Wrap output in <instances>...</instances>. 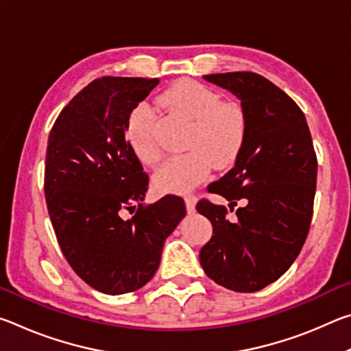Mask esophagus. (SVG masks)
<instances>
[{
  "label": "esophagus",
  "instance_id": "34e87169",
  "mask_svg": "<svg viewBox=\"0 0 351 351\" xmlns=\"http://www.w3.org/2000/svg\"><path fill=\"white\" fill-rule=\"evenodd\" d=\"M184 201H186V209L189 213H193L195 212V204H197V197L195 195H186V198H184Z\"/></svg>",
  "mask_w": 351,
  "mask_h": 351
}]
</instances>
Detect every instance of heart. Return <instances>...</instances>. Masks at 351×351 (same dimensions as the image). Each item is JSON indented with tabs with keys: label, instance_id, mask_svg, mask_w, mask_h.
Wrapping results in <instances>:
<instances>
[{
	"label": "heart",
	"instance_id": "obj_1",
	"mask_svg": "<svg viewBox=\"0 0 351 351\" xmlns=\"http://www.w3.org/2000/svg\"><path fill=\"white\" fill-rule=\"evenodd\" d=\"M167 108L192 122L187 153L169 158L154 173L159 190L186 193L209 176L212 165H232L246 145L249 119L245 108L224 102L223 96L199 82H182L164 94ZM158 112L145 102L134 106L127 121V139L142 162L153 164L161 156L156 136Z\"/></svg>",
	"mask_w": 351,
	"mask_h": 351
}]
</instances>
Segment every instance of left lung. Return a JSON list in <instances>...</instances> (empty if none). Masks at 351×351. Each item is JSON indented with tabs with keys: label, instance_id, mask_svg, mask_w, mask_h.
<instances>
[{
	"label": "left lung",
	"instance_id": "1",
	"mask_svg": "<svg viewBox=\"0 0 351 351\" xmlns=\"http://www.w3.org/2000/svg\"><path fill=\"white\" fill-rule=\"evenodd\" d=\"M204 79L234 93L249 119L246 145L234 169L207 190L228 207L199 199L212 237L201 247L207 277L235 293H255L280 278L310 232L317 181V158L304 111L274 83L249 71Z\"/></svg>",
	"mask_w": 351,
	"mask_h": 351
}]
</instances>
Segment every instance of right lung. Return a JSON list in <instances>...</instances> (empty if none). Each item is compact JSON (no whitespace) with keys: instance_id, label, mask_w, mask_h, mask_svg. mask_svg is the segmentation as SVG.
I'll return each instance as SVG.
<instances>
[{"instance_id":"1","label":"right lung","mask_w":351,"mask_h":351,"mask_svg":"<svg viewBox=\"0 0 351 351\" xmlns=\"http://www.w3.org/2000/svg\"><path fill=\"white\" fill-rule=\"evenodd\" d=\"M158 83L93 80L62 110L47 139L45 198L57 241L75 274L110 295L152 280L165 239L186 217L176 195L142 203L148 175L125 138L130 112Z\"/></svg>"}]
</instances>
